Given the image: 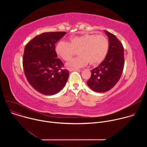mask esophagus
Here are the masks:
<instances>
[{"instance_id":"obj_1","label":"esophagus","mask_w":147,"mask_h":147,"mask_svg":"<svg viewBox=\"0 0 147 147\" xmlns=\"http://www.w3.org/2000/svg\"><path fill=\"white\" fill-rule=\"evenodd\" d=\"M68 70L69 71H80V69H72V68H68Z\"/></svg>"}]
</instances>
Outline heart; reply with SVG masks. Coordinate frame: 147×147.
<instances>
[{
  "instance_id": "b5f03b06",
  "label": "heart",
  "mask_w": 147,
  "mask_h": 147,
  "mask_svg": "<svg viewBox=\"0 0 147 147\" xmlns=\"http://www.w3.org/2000/svg\"><path fill=\"white\" fill-rule=\"evenodd\" d=\"M109 48V41L105 35L84 34L70 37L69 43L60 40L55 46L56 55L65 61L69 60L74 49H77L78 56L71 59L66 66L78 69L86 66L98 65L105 59Z\"/></svg>"
}]
</instances>
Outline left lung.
Listing matches in <instances>:
<instances>
[{"mask_svg":"<svg viewBox=\"0 0 147 147\" xmlns=\"http://www.w3.org/2000/svg\"><path fill=\"white\" fill-rule=\"evenodd\" d=\"M109 41L108 54L99 66L91 70L87 86L96 92L112 89L120 80L124 67V48L120 41L112 33L104 31Z\"/></svg>","mask_w":147,"mask_h":147,"instance_id":"obj_1","label":"left lung"}]
</instances>
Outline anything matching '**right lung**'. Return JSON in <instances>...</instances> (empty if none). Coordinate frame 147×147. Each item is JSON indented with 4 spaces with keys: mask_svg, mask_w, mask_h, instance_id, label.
I'll return each mask as SVG.
<instances>
[{
    "mask_svg": "<svg viewBox=\"0 0 147 147\" xmlns=\"http://www.w3.org/2000/svg\"><path fill=\"white\" fill-rule=\"evenodd\" d=\"M66 32H44L34 37L24 48L23 65L30 84L39 92L57 94L65 86L69 71L55 52V44Z\"/></svg>",
    "mask_w": 147,
    "mask_h": 147,
    "instance_id": "right-lung-1",
    "label": "right lung"
}]
</instances>
